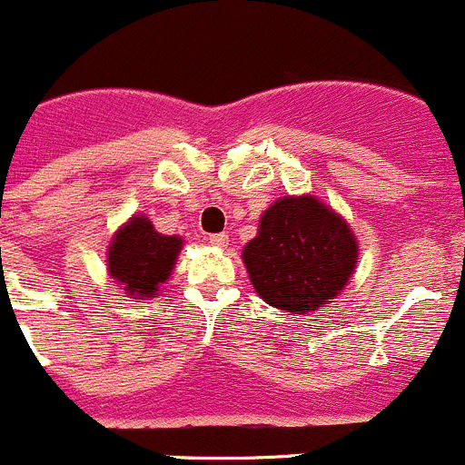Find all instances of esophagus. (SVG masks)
Returning <instances> with one entry per match:
<instances>
[{"label": "esophagus", "instance_id": "34e87169", "mask_svg": "<svg viewBox=\"0 0 465 465\" xmlns=\"http://www.w3.org/2000/svg\"><path fill=\"white\" fill-rule=\"evenodd\" d=\"M206 241H209V245H213V247H227L229 236L227 233H213V236H209Z\"/></svg>", "mask_w": 465, "mask_h": 465}]
</instances>
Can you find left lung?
Masks as SVG:
<instances>
[{"mask_svg":"<svg viewBox=\"0 0 465 465\" xmlns=\"http://www.w3.org/2000/svg\"><path fill=\"white\" fill-rule=\"evenodd\" d=\"M241 256L265 304L302 315L341 295L357 272L359 241L318 197L286 195L263 211Z\"/></svg>","mask_w":465,"mask_h":465,"instance_id":"obj_1","label":"left lung"}]
</instances>
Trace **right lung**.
Wrapping results in <instances>:
<instances>
[{"mask_svg": "<svg viewBox=\"0 0 465 465\" xmlns=\"http://www.w3.org/2000/svg\"><path fill=\"white\" fill-rule=\"evenodd\" d=\"M182 247V236H165L147 215H132L108 242V277L134 300H150L170 279Z\"/></svg>", "mask_w": 465, "mask_h": 465, "instance_id": "obj_1", "label": "right lung"}]
</instances>
